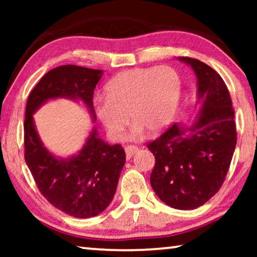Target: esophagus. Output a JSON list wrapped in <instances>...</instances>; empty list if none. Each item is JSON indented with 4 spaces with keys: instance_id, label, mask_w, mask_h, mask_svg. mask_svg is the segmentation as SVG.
I'll return each mask as SVG.
<instances>
[{
    "instance_id": "34e87169",
    "label": "esophagus",
    "mask_w": 257,
    "mask_h": 257,
    "mask_svg": "<svg viewBox=\"0 0 257 257\" xmlns=\"http://www.w3.org/2000/svg\"><path fill=\"white\" fill-rule=\"evenodd\" d=\"M138 150H139L138 147L135 146V145H127V146H125L124 147V151H125V155H127V159L132 158V156L135 153H137Z\"/></svg>"
}]
</instances>
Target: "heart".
<instances>
[{
	"mask_svg": "<svg viewBox=\"0 0 257 257\" xmlns=\"http://www.w3.org/2000/svg\"><path fill=\"white\" fill-rule=\"evenodd\" d=\"M181 81L170 67L138 68L119 73L105 86V99L96 103V115L114 141L123 138L129 115L135 122L132 136L149 130L159 133L175 118Z\"/></svg>",
	"mask_w": 257,
	"mask_h": 257,
	"instance_id": "heart-1",
	"label": "heart"
}]
</instances>
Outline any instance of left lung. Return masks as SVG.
I'll use <instances>...</instances> for the list:
<instances>
[{
    "label": "left lung",
    "mask_w": 257,
    "mask_h": 257,
    "mask_svg": "<svg viewBox=\"0 0 257 257\" xmlns=\"http://www.w3.org/2000/svg\"><path fill=\"white\" fill-rule=\"evenodd\" d=\"M197 77L201 114L190 128L172 124L147 144L155 158L152 188L167 205L194 210L214 196L227 176L237 144L229 90L214 69L179 56Z\"/></svg>",
    "instance_id": "obj_1"
}]
</instances>
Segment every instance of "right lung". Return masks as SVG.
I'll return each instance as SVG.
<instances>
[{
    "label": "right lung",
    "instance_id": "right-lung-1",
    "mask_svg": "<svg viewBox=\"0 0 257 257\" xmlns=\"http://www.w3.org/2000/svg\"><path fill=\"white\" fill-rule=\"evenodd\" d=\"M102 75V70L72 64L52 69L34 87L26 105L25 160L34 180L52 205L81 219L97 215L110 205L125 162L124 150L120 144H106L93 129L79 153L56 159L38 137L33 114L47 99L56 97L80 99L94 113V89Z\"/></svg>",
    "mask_w": 257,
    "mask_h": 257
}]
</instances>
